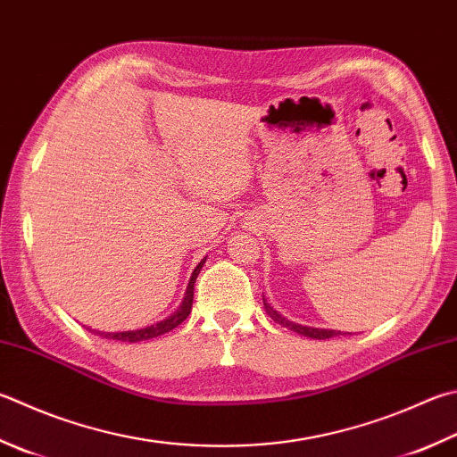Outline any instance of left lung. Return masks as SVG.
<instances>
[{
  "instance_id": "left-lung-1",
  "label": "left lung",
  "mask_w": 457,
  "mask_h": 457,
  "mask_svg": "<svg viewBox=\"0 0 457 457\" xmlns=\"http://www.w3.org/2000/svg\"><path fill=\"white\" fill-rule=\"evenodd\" d=\"M264 300V298H262ZM264 310L266 314H269L274 322L282 324L284 328H290L292 332L296 334H303L306 338H312V340H326V338H334V336H342L346 332H340V330H330V328H314V326H304V324H298V322H292L288 318H284L282 314H278L277 310H274L269 303L264 300ZM350 334V332H348Z\"/></svg>"
}]
</instances>
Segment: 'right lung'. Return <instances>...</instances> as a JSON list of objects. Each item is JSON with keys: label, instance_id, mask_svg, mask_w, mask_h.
Returning <instances> with one entry per match:
<instances>
[{"label": "right lung", "instance_id": "1", "mask_svg": "<svg viewBox=\"0 0 457 457\" xmlns=\"http://www.w3.org/2000/svg\"><path fill=\"white\" fill-rule=\"evenodd\" d=\"M206 258H203V261L196 264V269L193 270L191 274V280H188V287H187V292H185V298L183 303H180V306L175 310L173 314L162 318L161 322H154L151 326H145V328H137V330H123V332H101V330H93L89 328L91 332L103 336V338H109V340H119V342H129V344H135V342H143V340H153L157 338V336H162L170 332L173 328H177V326L185 320V318L191 314V308H193V296H195V280L196 277H199V272L203 269Z\"/></svg>", "mask_w": 457, "mask_h": 457}]
</instances>
